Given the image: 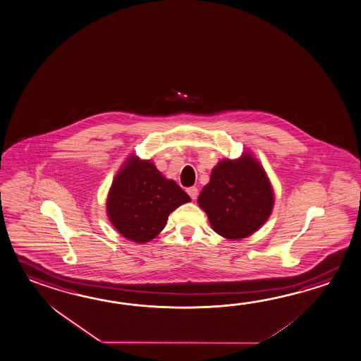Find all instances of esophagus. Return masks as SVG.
Instances as JSON below:
<instances>
[{
  "label": "esophagus",
  "instance_id": "esophagus-1",
  "mask_svg": "<svg viewBox=\"0 0 361 361\" xmlns=\"http://www.w3.org/2000/svg\"><path fill=\"white\" fill-rule=\"evenodd\" d=\"M186 192H188V194L190 195V198L192 199H197V197H198V189H197L195 186H192V188H189V189H188Z\"/></svg>",
  "mask_w": 361,
  "mask_h": 361
}]
</instances>
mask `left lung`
I'll return each instance as SVG.
<instances>
[{
	"label": "left lung",
	"mask_w": 361,
	"mask_h": 361,
	"mask_svg": "<svg viewBox=\"0 0 361 361\" xmlns=\"http://www.w3.org/2000/svg\"><path fill=\"white\" fill-rule=\"evenodd\" d=\"M274 202L271 183L250 152L217 163L198 198L212 228L230 240L256 233L270 217Z\"/></svg>",
	"instance_id": "obj_1"
}]
</instances>
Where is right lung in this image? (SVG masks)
<instances>
[{
	"instance_id": "obj_1",
	"label": "right lung",
	"mask_w": 361,
	"mask_h": 361,
	"mask_svg": "<svg viewBox=\"0 0 361 361\" xmlns=\"http://www.w3.org/2000/svg\"><path fill=\"white\" fill-rule=\"evenodd\" d=\"M190 200L150 159L130 155L111 183L106 214L119 234L144 244L162 231L171 212Z\"/></svg>"
}]
</instances>
